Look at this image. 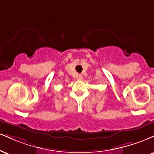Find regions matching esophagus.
Segmentation results:
<instances>
[{
	"label": "esophagus",
	"instance_id": "1",
	"mask_svg": "<svg viewBox=\"0 0 154 154\" xmlns=\"http://www.w3.org/2000/svg\"><path fill=\"white\" fill-rule=\"evenodd\" d=\"M76 78L77 79V80H82V76L81 75H78L76 77Z\"/></svg>",
	"mask_w": 154,
	"mask_h": 154
}]
</instances>
